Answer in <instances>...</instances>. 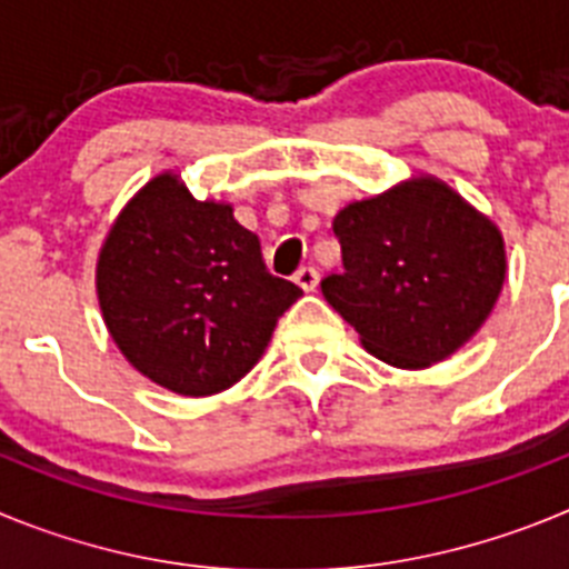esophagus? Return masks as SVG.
I'll return each instance as SVG.
<instances>
[{
	"label": "esophagus",
	"instance_id": "esophagus-1",
	"mask_svg": "<svg viewBox=\"0 0 569 569\" xmlns=\"http://www.w3.org/2000/svg\"><path fill=\"white\" fill-rule=\"evenodd\" d=\"M293 279H296V284H299L301 290H308V293H310V290H316V284H319V270L310 268V264H305V268L296 270Z\"/></svg>",
	"mask_w": 569,
	"mask_h": 569
}]
</instances>
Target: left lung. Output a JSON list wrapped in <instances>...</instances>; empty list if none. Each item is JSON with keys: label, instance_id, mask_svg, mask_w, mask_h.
<instances>
[{"label": "left lung", "instance_id": "8db88e82", "mask_svg": "<svg viewBox=\"0 0 569 569\" xmlns=\"http://www.w3.org/2000/svg\"><path fill=\"white\" fill-rule=\"evenodd\" d=\"M333 233L345 270L325 276L321 293L387 365L447 359L505 284L499 230L433 179L347 204Z\"/></svg>", "mask_w": 569, "mask_h": 569}]
</instances>
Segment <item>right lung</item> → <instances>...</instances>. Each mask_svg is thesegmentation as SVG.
<instances>
[{
    "label": "right lung",
    "instance_id": "obj_1",
    "mask_svg": "<svg viewBox=\"0 0 569 569\" xmlns=\"http://www.w3.org/2000/svg\"><path fill=\"white\" fill-rule=\"evenodd\" d=\"M104 325L124 359L182 396L228 390L301 296L261 259L230 204L196 202L156 176L110 230L97 270Z\"/></svg>",
    "mask_w": 569,
    "mask_h": 569
}]
</instances>
